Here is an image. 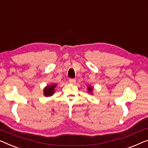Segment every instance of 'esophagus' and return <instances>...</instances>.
I'll return each instance as SVG.
<instances>
[{
	"label": "esophagus",
	"mask_w": 148,
	"mask_h": 148,
	"mask_svg": "<svg viewBox=\"0 0 148 148\" xmlns=\"http://www.w3.org/2000/svg\"><path fill=\"white\" fill-rule=\"evenodd\" d=\"M69 82H70V83H71V84H74L75 82H76V79L70 78V79H69Z\"/></svg>",
	"instance_id": "obj_1"
}]
</instances>
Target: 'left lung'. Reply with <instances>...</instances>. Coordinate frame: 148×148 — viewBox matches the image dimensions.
I'll return each instance as SVG.
<instances>
[{"label":"left lung","mask_w":148,"mask_h":148,"mask_svg":"<svg viewBox=\"0 0 148 148\" xmlns=\"http://www.w3.org/2000/svg\"><path fill=\"white\" fill-rule=\"evenodd\" d=\"M88 91L91 92L92 91V87H88Z\"/></svg>","instance_id":"left-lung-1"}]
</instances>
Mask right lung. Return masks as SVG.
I'll use <instances>...</instances> for the list:
<instances>
[{
    "mask_svg": "<svg viewBox=\"0 0 148 148\" xmlns=\"http://www.w3.org/2000/svg\"><path fill=\"white\" fill-rule=\"evenodd\" d=\"M56 87V84L51 86H48L44 90V94L45 96H51L54 93V88Z\"/></svg>",
    "mask_w": 148,
    "mask_h": 148,
    "instance_id": "right-lung-1",
    "label": "right lung"
}]
</instances>
